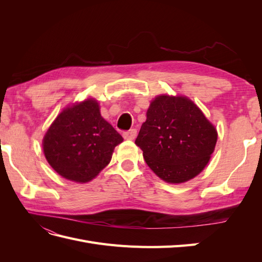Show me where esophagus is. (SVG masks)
<instances>
[{"label": "esophagus", "instance_id": "obj_1", "mask_svg": "<svg viewBox=\"0 0 262 262\" xmlns=\"http://www.w3.org/2000/svg\"><path fill=\"white\" fill-rule=\"evenodd\" d=\"M137 134H138V131L136 129H131L129 131L123 132V138L125 140H134L137 138Z\"/></svg>", "mask_w": 262, "mask_h": 262}]
</instances>
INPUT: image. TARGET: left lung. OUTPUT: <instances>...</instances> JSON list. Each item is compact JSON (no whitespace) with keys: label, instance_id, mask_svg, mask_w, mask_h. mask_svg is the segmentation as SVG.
Segmentation results:
<instances>
[{"label":"left lung","instance_id":"left-lung-1","mask_svg":"<svg viewBox=\"0 0 262 262\" xmlns=\"http://www.w3.org/2000/svg\"><path fill=\"white\" fill-rule=\"evenodd\" d=\"M216 141L215 126L192 100L160 95L150 101L136 144L158 177L181 184L203 170Z\"/></svg>","mask_w":262,"mask_h":262}]
</instances>
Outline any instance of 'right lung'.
I'll list each match as a JSON object with an SVG mask.
<instances>
[{"instance_id":"obj_1","label":"right lung","mask_w":262,"mask_h":262,"mask_svg":"<svg viewBox=\"0 0 262 262\" xmlns=\"http://www.w3.org/2000/svg\"><path fill=\"white\" fill-rule=\"evenodd\" d=\"M123 141L100 115L98 101L89 98L63 109L42 141L43 153L60 176L76 182L96 177Z\"/></svg>"}]
</instances>
